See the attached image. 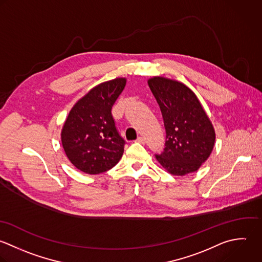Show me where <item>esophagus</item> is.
Returning <instances> with one entry per match:
<instances>
[{
    "instance_id": "esophagus-1",
    "label": "esophagus",
    "mask_w": 262,
    "mask_h": 262,
    "mask_svg": "<svg viewBox=\"0 0 262 262\" xmlns=\"http://www.w3.org/2000/svg\"><path fill=\"white\" fill-rule=\"evenodd\" d=\"M137 142H139V143H145V138H143V137H138V139H137Z\"/></svg>"
}]
</instances>
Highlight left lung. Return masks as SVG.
<instances>
[{
  "instance_id": "8db88e82",
  "label": "left lung",
  "mask_w": 262,
  "mask_h": 262,
  "mask_svg": "<svg viewBox=\"0 0 262 262\" xmlns=\"http://www.w3.org/2000/svg\"><path fill=\"white\" fill-rule=\"evenodd\" d=\"M148 84L160 107L166 133L165 148L156 159L173 176L197 171L215 142L213 125L200 101L177 80L155 76Z\"/></svg>"
}]
</instances>
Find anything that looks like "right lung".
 <instances>
[{"mask_svg": "<svg viewBox=\"0 0 262 262\" xmlns=\"http://www.w3.org/2000/svg\"><path fill=\"white\" fill-rule=\"evenodd\" d=\"M126 79L118 77L93 88L70 110L61 141L67 158L80 171L99 174L114 167L124 151L111 113Z\"/></svg>", "mask_w": 262, "mask_h": 262, "instance_id": "add662e5", "label": "right lung"}]
</instances>
